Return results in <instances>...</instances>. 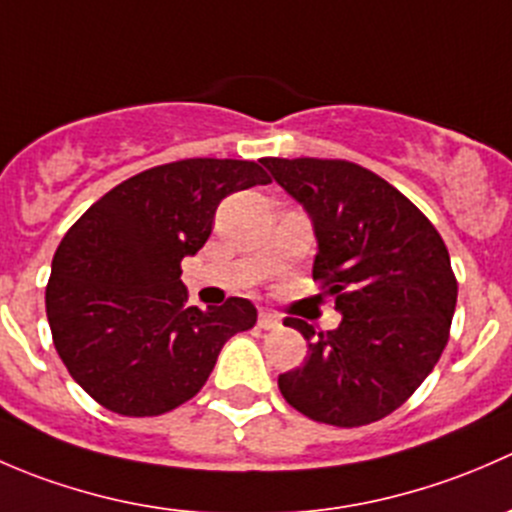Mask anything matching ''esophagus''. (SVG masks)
I'll list each match as a JSON object with an SVG mask.
<instances>
[{"label": "esophagus", "mask_w": 512, "mask_h": 512, "mask_svg": "<svg viewBox=\"0 0 512 512\" xmlns=\"http://www.w3.org/2000/svg\"><path fill=\"white\" fill-rule=\"evenodd\" d=\"M257 327L260 329H277L282 327L280 317H277L275 312H270V309H260V314H257Z\"/></svg>", "instance_id": "1"}]
</instances>
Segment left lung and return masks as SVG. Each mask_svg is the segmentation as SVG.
<instances>
[{"instance_id":"8db88e82","label":"left lung","mask_w":512,"mask_h":512,"mask_svg":"<svg viewBox=\"0 0 512 512\" xmlns=\"http://www.w3.org/2000/svg\"><path fill=\"white\" fill-rule=\"evenodd\" d=\"M297 200L317 237L314 280L342 322L307 339L302 366L280 374L282 396L312 421L354 428L389 416L421 386L448 342L458 285L426 215L371 170L349 160L262 158Z\"/></svg>"}]
</instances>
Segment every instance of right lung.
Listing matches in <instances>:
<instances>
[{
	"instance_id": "obj_1",
	"label": "right lung",
	"mask_w": 512,
	"mask_h": 512,
	"mask_svg": "<svg viewBox=\"0 0 512 512\" xmlns=\"http://www.w3.org/2000/svg\"><path fill=\"white\" fill-rule=\"evenodd\" d=\"M267 183L252 160H178L123 180L71 225L46 317L91 399L121 416L165 414L203 389L227 339L255 327L250 299L185 307L180 262L208 242L220 200Z\"/></svg>"
}]
</instances>
